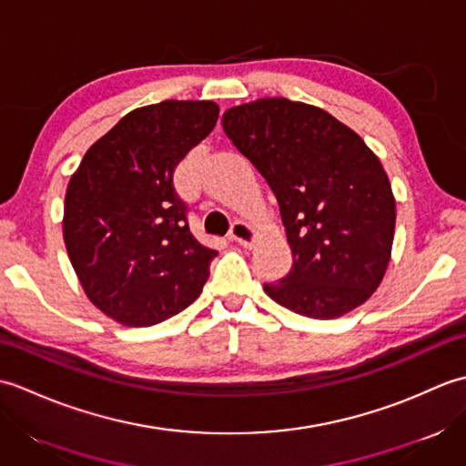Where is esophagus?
I'll list each match as a JSON object with an SVG mask.
<instances>
[{"instance_id":"obj_1","label":"esophagus","mask_w":466,"mask_h":466,"mask_svg":"<svg viewBox=\"0 0 466 466\" xmlns=\"http://www.w3.org/2000/svg\"><path fill=\"white\" fill-rule=\"evenodd\" d=\"M230 232H232V238L240 246H244V248H252L256 238H258V232H256L250 224L240 222V220L232 224Z\"/></svg>"}]
</instances>
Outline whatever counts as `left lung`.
I'll return each instance as SVG.
<instances>
[{
	"label": "left lung",
	"instance_id": "8db88e82",
	"mask_svg": "<svg viewBox=\"0 0 466 466\" xmlns=\"http://www.w3.org/2000/svg\"><path fill=\"white\" fill-rule=\"evenodd\" d=\"M222 126L272 187L292 250V270L264 292L320 320L369 300L384 279L397 224L379 156L322 107L286 97L234 106Z\"/></svg>",
	"mask_w": 466,
	"mask_h": 466
}]
</instances>
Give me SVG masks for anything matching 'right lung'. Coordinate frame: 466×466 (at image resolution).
Masks as SVG:
<instances>
[{
	"label": "right lung",
	"instance_id": "1",
	"mask_svg": "<svg viewBox=\"0 0 466 466\" xmlns=\"http://www.w3.org/2000/svg\"><path fill=\"white\" fill-rule=\"evenodd\" d=\"M210 100L136 107L69 177L64 242L87 299L126 326H152L200 296L218 254L194 238L174 170L214 130Z\"/></svg>",
	"mask_w": 466,
	"mask_h": 466
}]
</instances>
